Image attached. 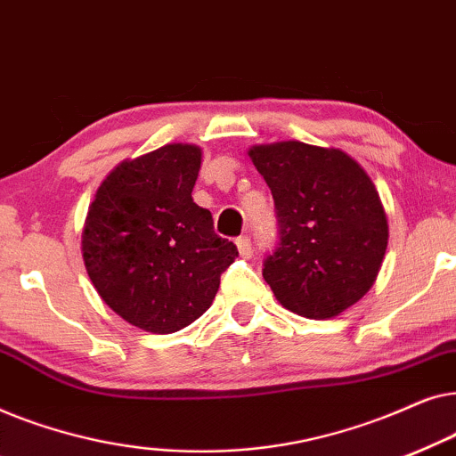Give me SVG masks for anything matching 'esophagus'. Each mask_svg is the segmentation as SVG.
I'll return each instance as SVG.
<instances>
[{"label": "esophagus", "instance_id": "esophagus-1", "mask_svg": "<svg viewBox=\"0 0 456 456\" xmlns=\"http://www.w3.org/2000/svg\"><path fill=\"white\" fill-rule=\"evenodd\" d=\"M236 247H239V253L242 257H248V255L253 253V245L248 236H239V239H236Z\"/></svg>", "mask_w": 456, "mask_h": 456}]
</instances>
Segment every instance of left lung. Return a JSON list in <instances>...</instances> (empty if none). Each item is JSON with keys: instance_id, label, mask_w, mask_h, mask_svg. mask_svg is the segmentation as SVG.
Segmentation results:
<instances>
[{"instance_id": "left-lung-1", "label": "left lung", "mask_w": 456, "mask_h": 456, "mask_svg": "<svg viewBox=\"0 0 456 456\" xmlns=\"http://www.w3.org/2000/svg\"><path fill=\"white\" fill-rule=\"evenodd\" d=\"M276 205L278 242L264 278L286 309L330 320L371 289L388 245L379 195L340 149L284 141L253 147Z\"/></svg>"}]
</instances>
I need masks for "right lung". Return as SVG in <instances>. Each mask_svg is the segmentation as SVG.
<instances>
[{
    "label": "right lung",
    "mask_w": 456,
    "mask_h": 456,
    "mask_svg": "<svg viewBox=\"0 0 456 456\" xmlns=\"http://www.w3.org/2000/svg\"><path fill=\"white\" fill-rule=\"evenodd\" d=\"M201 149L174 142L122 161L99 186L83 230V259L99 297L153 334L178 332L209 309L239 257L191 192Z\"/></svg>",
    "instance_id": "obj_1"
}]
</instances>
